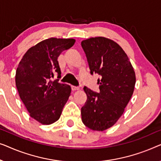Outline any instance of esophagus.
<instances>
[{"label":"esophagus","mask_w":161,"mask_h":161,"mask_svg":"<svg viewBox=\"0 0 161 161\" xmlns=\"http://www.w3.org/2000/svg\"><path fill=\"white\" fill-rule=\"evenodd\" d=\"M71 90H73V91H75V90H79V87H76V86L71 85Z\"/></svg>","instance_id":"esophagus-1"}]
</instances>
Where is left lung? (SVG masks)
Here are the masks:
<instances>
[{"label":"left lung","mask_w":161,"mask_h":161,"mask_svg":"<svg viewBox=\"0 0 161 161\" xmlns=\"http://www.w3.org/2000/svg\"><path fill=\"white\" fill-rule=\"evenodd\" d=\"M90 74H98L99 92L84 87L87 101L81 109L83 123L93 130L103 131L114 125L123 114L136 84L134 70L119 44L104 37L81 43Z\"/></svg>","instance_id":"obj_1"}]
</instances>
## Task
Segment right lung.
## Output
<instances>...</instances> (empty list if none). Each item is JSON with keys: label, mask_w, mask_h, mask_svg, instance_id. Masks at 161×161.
I'll list each match as a JSON object with an SVG mask.
<instances>
[{"label": "right lung", "mask_w": 161, "mask_h": 161, "mask_svg": "<svg viewBox=\"0 0 161 161\" xmlns=\"http://www.w3.org/2000/svg\"><path fill=\"white\" fill-rule=\"evenodd\" d=\"M75 43L74 38H50L31 47L16 71V86L30 116L44 125L60 118L71 93V87L59 83L61 72L58 58ZM58 79L53 81V74Z\"/></svg>", "instance_id": "add662e5"}]
</instances>
